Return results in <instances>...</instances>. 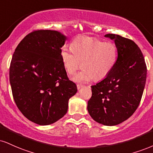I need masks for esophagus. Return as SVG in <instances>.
<instances>
[{"label":"esophagus","mask_w":153,"mask_h":153,"mask_svg":"<svg viewBox=\"0 0 153 153\" xmlns=\"http://www.w3.org/2000/svg\"><path fill=\"white\" fill-rule=\"evenodd\" d=\"M82 87H83V85H81V84H77V88H78V90L80 89V88H82Z\"/></svg>","instance_id":"esophagus-1"}]
</instances>
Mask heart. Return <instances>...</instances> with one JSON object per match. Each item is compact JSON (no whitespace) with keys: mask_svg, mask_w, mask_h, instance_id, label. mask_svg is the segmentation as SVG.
<instances>
[{"mask_svg":"<svg viewBox=\"0 0 153 153\" xmlns=\"http://www.w3.org/2000/svg\"><path fill=\"white\" fill-rule=\"evenodd\" d=\"M71 48L64 47L60 56L64 68L70 75L74 74L82 62V68L72 78L75 82H88L94 78L103 79L116 64L117 48L112 42L83 36L75 38Z\"/></svg>","mask_w":153,"mask_h":153,"instance_id":"b5f03b06","label":"heart"}]
</instances>
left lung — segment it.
<instances>
[{
  "instance_id": "left-lung-1",
  "label": "left lung",
  "mask_w": 153,
  "mask_h": 153,
  "mask_svg": "<svg viewBox=\"0 0 153 153\" xmlns=\"http://www.w3.org/2000/svg\"><path fill=\"white\" fill-rule=\"evenodd\" d=\"M117 48L115 67L102 81L92 85L88 110L92 118L104 126L124 122L139 106L146 82L147 66L143 53L133 40L106 34Z\"/></svg>"
}]
</instances>
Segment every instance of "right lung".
<instances>
[{
  "mask_svg": "<svg viewBox=\"0 0 153 153\" xmlns=\"http://www.w3.org/2000/svg\"><path fill=\"white\" fill-rule=\"evenodd\" d=\"M65 40L58 31L33 30L13 55L9 79L14 101L24 116L40 126L63 117L69 99L78 91L60 56Z\"/></svg>",
  "mask_w": 153,
  "mask_h": 153,
  "instance_id": "obj_1",
  "label": "right lung"
}]
</instances>
